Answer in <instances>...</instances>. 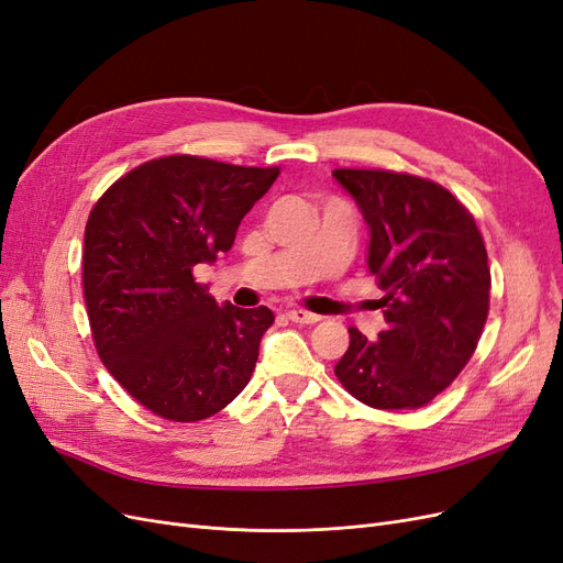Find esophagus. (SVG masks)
Masks as SVG:
<instances>
[{"label":"esophagus","mask_w":563,"mask_h":563,"mask_svg":"<svg viewBox=\"0 0 563 563\" xmlns=\"http://www.w3.org/2000/svg\"><path fill=\"white\" fill-rule=\"evenodd\" d=\"M286 317L296 321V323H317L321 317L314 314V312H308V310H288Z\"/></svg>","instance_id":"1"}]
</instances>
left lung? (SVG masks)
<instances>
[{
    "mask_svg": "<svg viewBox=\"0 0 563 563\" xmlns=\"http://www.w3.org/2000/svg\"><path fill=\"white\" fill-rule=\"evenodd\" d=\"M368 225L366 265L385 296L376 340L350 329L335 376L354 399L395 411L446 389L488 317V255L472 213L446 187L383 168H335Z\"/></svg>",
    "mask_w": 563,
    "mask_h": 563,
    "instance_id": "8db88e82",
    "label": "left lung"
}]
</instances>
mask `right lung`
<instances>
[{"mask_svg": "<svg viewBox=\"0 0 563 563\" xmlns=\"http://www.w3.org/2000/svg\"><path fill=\"white\" fill-rule=\"evenodd\" d=\"M277 176L279 166L172 155L133 168L91 209L81 272L93 343L147 411L203 420L249 385L275 314L218 305L192 272L232 249Z\"/></svg>", "mask_w": 563, "mask_h": 563, "instance_id": "1", "label": "right lung"}]
</instances>
